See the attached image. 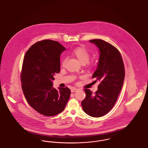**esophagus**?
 I'll return each instance as SVG.
<instances>
[{
    "label": "esophagus",
    "instance_id": "34e87169",
    "mask_svg": "<svg viewBox=\"0 0 148 148\" xmlns=\"http://www.w3.org/2000/svg\"><path fill=\"white\" fill-rule=\"evenodd\" d=\"M77 90H78V89H77V88H72V89H71V92H77Z\"/></svg>",
    "mask_w": 148,
    "mask_h": 148
}]
</instances>
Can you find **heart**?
I'll return each mask as SVG.
<instances>
[{
	"instance_id": "b5f03b06",
	"label": "heart",
	"mask_w": 148,
	"mask_h": 148,
	"mask_svg": "<svg viewBox=\"0 0 148 148\" xmlns=\"http://www.w3.org/2000/svg\"><path fill=\"white\" fill-rule=\"evenodd\" d=\"M71 54L73 56L77 58L78 62L84 65L85 64L88 63L90 60V55L88 51L83 47H77L73 50L71 52ZM65 59H64L62 61V64L64 65Z\"/></svg>"
}]
</instances>
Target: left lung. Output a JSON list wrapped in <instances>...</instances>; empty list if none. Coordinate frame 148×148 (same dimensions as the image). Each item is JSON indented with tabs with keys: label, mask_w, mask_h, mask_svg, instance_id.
Segmentation results:
<instances>
[{
	"label": "left lung",
	"mask_w": 148,
	"mask_h": 148,
	"mask_svg": "<svg viewBox=\"0 0 148 148\" xmlns=\"http://www.w3.org/2000/svg\"><path fill=\"white\" fill-rule=\"evenodd\" d=\"M89 42L95 44L99 51L98 64L92 77L100 83L94 94L85 89L86 97L82 106L86 114L98 118L106 114L115 104L123 85L125 69L119 51L112 44L101 39Z\"/></svg>",
	"instance_id": "8db88e82"
}]
</instances>
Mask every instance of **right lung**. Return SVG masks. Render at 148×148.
Instances as JSON below:
<instances>
[{
  "label": "right lung",
  "instance_id": "right-lung-1",
  "mask_svg": "<svg viewBox=\"0 0 148 148\" xmlns=\"http://www.w3.org/2000/svg\"><path fill=\"white\" fill-rule=\"evenodd\" d=\"M66 49L59 42L44 40L33 44L24 58L21 87L29 104L37 112L53 116L64 110L71 90L53 86L54 76L60 70V56Z\"/></svg>",
  "mask_w": 148,
  "mask_h": 148
}]
</instances>
